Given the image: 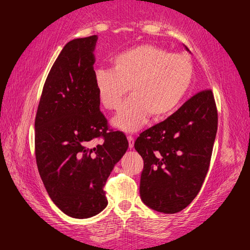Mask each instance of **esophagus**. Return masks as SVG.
<instances>
[{
  "instance_id": "obj_1",
  "label": "esophagus",
  "mask_w": 250,
  "mask_h": 250,
  "mask_svg": "<svg viewBox=\"0 0 250 250\" xmlns=\"http://www.w3.org/2000/svg\"><path fill=\"white\" fill-rule=\"evenodd\" d=\"M126 139H128V142H129V147L133 148V146H134V139H133V137H132L131 135H128V136H126Z\"/></svg>"
}]
</instances>
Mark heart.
<instances>
[{"instance_id": "b5f03b06", "label": "heart", "mask_w": 250, "mask_h": 250, "mask_svg": "<svg viewBox=\"0 0 250 250\" xmlns=\"http://www.w3.org/2000/svg\"><path fill=\"white\" fill-rule=\"evenodd\" d=\"M193 67L183 54L140 45L117 55L111 68H99L94 86L104 108L116 110L129 89L131 98L111 120L116 129L134 132L148 117L162 119L177 107L192 82Z\"/></svg>"}]
</instances>
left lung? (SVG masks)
Wrapping results in <instances>:
<instances>
[{
	"instance_id": "1",
	"label": "left lung",
	"mask_w": 250,
	"mask_h": 250,
	"mask_svg": "<svg viewBox=\"0 0 250 250\" xmlns=\"http://www.w3.org/2000/svg\"><path fill=\"white\" fill-rule=\"evenodd\" d=\"M217 125L214 94L207 89L140 134L134 147L144 160L140 194L145 205L175 214L193 201L208 171Z\"/></svg>"
}]
</instances>
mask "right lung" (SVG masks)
Listing matches in <instances>:
<instances>
[{"label":"right lung","mask_w":250,"mask_h":250,"mask_svg":"<svg viewBox=\"0 0 250 250\" xmlns=\"http://www.w3.org/2000/svg\"><path fill=\"white\" fill-rule=\"evenodd\" d=\"M98 36L63 47L44 84L35 117L37 168L52 202L73 218H90L107 205L103 190L129 147L120 131H108L94 86ZM102 137L97 146L91 141Z\"/></svg>","instance_id":"obj_1"}]
</instances>
